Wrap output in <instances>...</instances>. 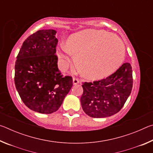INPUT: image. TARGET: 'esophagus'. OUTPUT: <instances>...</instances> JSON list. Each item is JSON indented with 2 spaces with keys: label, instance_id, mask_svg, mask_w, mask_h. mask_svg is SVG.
<instances>
[{
  "label": "esophagus",
  "instance_id": "esophagus-1",
  "mask_svg": "<svg viewBox=\"0 0 153 153\" xmlns=\"http://www.w3.org/2000/svg\"><path fill=\"white\" fill-rule=\"evenodd\" d=\"M79 79L76 78V77H74V78H73V84L74 85H76L77 84H79Z\"/></svg>",
  "mask_w": 153,
  "mask_h": 153
}]
</instances>
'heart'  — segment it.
<instances>
[{
    "instance_id": "b5f03b06",
    "label": "heart",
    "mask_w": 153,
    "mask_h": 153,
    "mask_svg": "<svg viewBox=\"0 0 153 153\" xmlns=\"http://www.w3.org/2000/svg\"><path fill=\"white\" fill-rule=\"evenodd\" d=\"M75 55L77 68L83 76L97 80L107 77L120 68L126 48L117 36L104 30L88 29L74 33L66 40V47L59 50V65L66 69Z\"/></svg>"
}]
</instances>
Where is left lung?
<instances>
[{
    "label": "left lung",
    "instance_id": "obj_1",
    "mask_svg": "<svg viewBox=\"0 0 153 153\" xmlns=\"http://www.w3.org/2000/svg\"><path fill=\"white\" fill-rule=\"evenodd\" d=\"M132 69L128 63H123L106 79L82 85L80 98L83 110L91 117H110L120 111L132 89Z\"/></svg>",
    "mask_w": 153,
    "mask_h": 153
}]
</instances>
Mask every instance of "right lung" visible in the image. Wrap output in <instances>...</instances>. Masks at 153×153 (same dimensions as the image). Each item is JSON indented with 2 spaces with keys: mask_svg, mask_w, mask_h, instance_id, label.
I'll return each instance as SVG.
<instances>
[{
  "mask_svg": "<svg viewBox=\"0 0 153 153\" xmlns=\"http://www.w3.org/2000/svg\"><path fill=\"white\" fill-rule=\"evenodd\" d=\"M56 31L38 30L25 40L15 65V84L22 101L42 114L57 111L73 86L72 77H63L55 55Z\"/></svg>",
  "mask_w": 153,
  "mask_h": 153,
  "instance_id": "obj_1",
  "label": "right lung"
}]
</instances>
